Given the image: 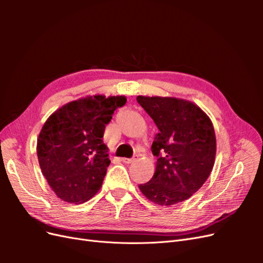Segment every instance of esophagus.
Listing matches in <instances>:
<instances>
[{
    "label": "esophagus",
    "mask_w": 263,
    "mask_h": 263,
    "mask_svg": "<svg viewBox=\"0 0 263 263\" xmlns=\"http://www.w3.org/2000/svg\"><path fill=\"white\" fill-rule=\"evenodd\" d=\"M122 161L124 163H133L136 161V158H122Z\"/></svg>",
    "instance_id": "34e87169"
}]
</instances>
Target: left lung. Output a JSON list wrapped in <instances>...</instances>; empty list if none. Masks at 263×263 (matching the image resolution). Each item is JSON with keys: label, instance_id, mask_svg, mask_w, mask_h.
<instances>
[{"label": "left lung", "instance_id": "obj_1", "mask_svg": "<svg viewBox=\"0 0 263 263\" xmlns=\"http://www.w3.org/2000/svg\"><path fill=\"white\" fill-rule=\"evenodd\" d=\"M159 133L151 151L157 157L154 177L139 190L149 201L170 206L201 189L213 170L216 137L210 117L194 103L161 97H137Z\"/></svg>", "mask_w": 263, "mask_h": 263}]
</instances>
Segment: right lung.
<instances>
[{
	"instance_id": "add662e5",
	"label": "right lung",
	"mask_w": 263,
	"mask_h": 263,
	"mask_svg": "<svg viewBox=\"0 0 263 263\" xmlns=\"http://www.w3.org/2000/svg\"><path fill=\"white\" fill-rule=\"evenodd\" d=\"M126 98L93 95L67 103L45 122L37 139L44 177L60 200L84 203L99 192L110 163L105 125Z\"/></svg>"
}]
</instances>
